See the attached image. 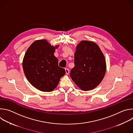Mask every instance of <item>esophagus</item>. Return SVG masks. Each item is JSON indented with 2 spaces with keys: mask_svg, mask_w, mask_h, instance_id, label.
<instances>
[{
  "mask_svg": "<svg viewBox=\"0 0 133 133\" xmlns=\"http://www.w3.org/2000/svg\"><path fill=\"white\" fill-rule=\"evenodd\" d=\"M65 71H66V74H67V75H68V74H69V69H68V68H65Z\"/></svg>",
  "mask_w": 133,
  "mask_h": 133,
  "instance_id": "obj_1",
  "label": "esophagus"
}]
</instances>
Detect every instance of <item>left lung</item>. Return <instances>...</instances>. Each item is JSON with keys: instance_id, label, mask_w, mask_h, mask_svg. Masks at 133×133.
<instances>
[{"instance_id": "1", "label": "left lung", "mask_w": 133, "mask_h": 133, "mask_svg": "<svg viewBox=\"0 0 133 133\" xmlns=\"http://www.w3.org/2000/svg\"><path fill=\"white\" fill-rule=\"evenodd\" d=\"M75 66L71 69V79L81 89L90 90L103 80L106 69L104 54L92 42L81 41L74 54Z\"/></svg>"}]
</instances>
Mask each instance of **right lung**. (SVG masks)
<instances>
[{"label":"right lung","instance_id":"right-lung-1","mask_svg":"<svg viewBox=\"0 0 133 133\" xmlns=\"http://www.w3.org/2000/svg\"><path fill=\"white\" fill-rule=\"evenodd\" d=\"M58 47L52 46L45 39L37 40L29 46L24 57L23 67L27 79L42 91H52L65 74L54 55Z\"/></svg>","mask_w":133,"mask_h":133}]
</instances>
